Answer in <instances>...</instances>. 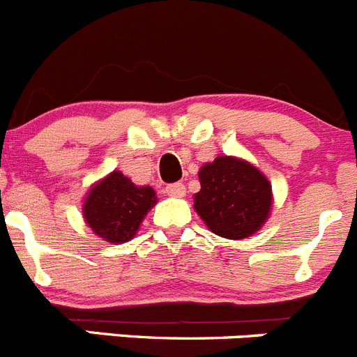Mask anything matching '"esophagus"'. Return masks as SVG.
<instances>
[{"label":"esophagus","instance_id":"obj_1","mask_svg":"<svg viewBox=\"0 0 357 357\" xmlns=\"http://www.w3.org/2000/svg\"><path fill=\"white\" fill-rule=\"evenodd\" d=\"M165 192H167L168 196H172V197H183V196H185V185H183L182 182L170 183V185H167Z\"/></svg>","mask_w":357,"mask_h":357}]
</instances>
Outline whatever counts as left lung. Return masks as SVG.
<instances>
[{
    "label": "left lung",
    "mask_w": 357,
    "mask_h": 357,
    "mask_svg": "<svg viewBox=\"0 0 357 357\" xmlns=\"http://www.w3.org/2000/svg\"><path fill=\"white\" fill-rule=\"evenodd\" d=\"M194 210L213 234L245 239L262 229L273 210V185L250 161L217 156L199 168Z\"/></svg>",
    "instance_id": "8db88e82"
}]
</instances>
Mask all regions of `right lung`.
I'll list each match as a JSON object with an SVG mask.
<instances>
[{"mask_svg":"<svg viewBox=\"0 0 357 357\" xmlns=\"http://www.w3.org/2000/svg\"><path fill=\"white\" fill-rule=\"evenodd\" d=\"M151 185H135L114 170L97 180L83 199V218L95 236L112 245L135 238L147 211L156 204Z\"/></svg>","mask_w":357,"mask_h":357,"instance_id":"right-lung-1","label":"right lung"}]
</instances>
